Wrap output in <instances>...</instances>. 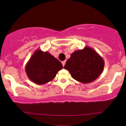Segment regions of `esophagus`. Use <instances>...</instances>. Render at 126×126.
<instances>
[{
    "label": "esophagus",
    "instance_id": "obj_1",
    "mask_svg": "<svg viewBox=\"0 0 126 126\" xmlns=\"http://www.w3.org/2000/svg\"><path fill=\"white\" fill-rule=\"evenodd\" d=\"M62 65H63V66L64 67V65H65V63H66V61H65V60H64V61H63L62 62Z\"/></svg>",
    "mask_w": 126,
    "mask_h": 126
}]
</instances>
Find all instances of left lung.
Returning a JSON list of instances; mask_svg holds the SVG:
<instances>
[{
  "instance_id": "left-lung-1",
  "label": "left lung",
  "mask_w": 126,
  "mask_h": 126,
  "mask_svg": "<svg viewBox=\"0 0 126 126\" xmlns=\"http://www.w3.org/2000/svg\"><path fill=\"white\" fill-rule=\"evenodd\" d=\"M104 66V60L101 56L92 47H85L73 52L64 68L74 79L87 84L99 77Z\"/></svg>"
}]
</instances>
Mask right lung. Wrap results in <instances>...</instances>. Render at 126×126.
Listing matches in <instances>:
<instances>
[{
  "label": "right lung",
  "instance_id": "1",
  "mask_svg": "<svg viewBox=\"0 0 126 126\" xmlns=\"http://www.w3.org/2000/svg\"><path fill=\"white\" fill-rule=\"evenodd\" d=\"M61 62L48 52L36 49L25 67V72L31 81L43 85L53 80L62 69Z\"/></svg>",
  "mask_w": 126,
  "mask_h": 126
}]
</instances>
